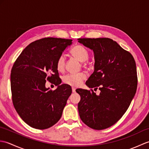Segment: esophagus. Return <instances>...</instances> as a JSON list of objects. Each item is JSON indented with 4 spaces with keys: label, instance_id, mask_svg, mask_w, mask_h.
Instances as JSON below:
<instances>
[{
    "label": "esophagus",
    "instance_id": "obj_1",
    "mask_svg": "<svg viewBox=\"0 0 149 149\" xmlns=\"http://www.w3.org/2000/svg\"><path fill=\"white\" fill-rule=\"evenodd\" d=\"M72 92L73 93H75V88H74V87H72Z\"/></svg>",
    "mask_w": 149,
    "mask_h": 149
}]
</instances>
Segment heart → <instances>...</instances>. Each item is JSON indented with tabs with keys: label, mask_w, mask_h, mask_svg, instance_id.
I'll list each match as a JSON object with an SVG mask.
<instances>
[{
	"label": "heart",
	"mask_w": 149,
	"mask_h": 149,
	"mask_svg": "<svg viewBox=\"0 0 149 149\" xmlns=\"http://www.w3.org/2000/svg\"><path fill=\"white\" fill-rule=\"evenodd\" d=\"M70 54L80 62H85L89 58V52L85 47L81 45H76L70 50ZM86 64H84V65ZM65 67V59L63 56H60L57 59L56 68L59 72H63ZM86 76L84 73L70 74L63 78V83L72 86H79L81 84Z\"/></svg>",
	"instance_id": "obj_1"
}]
</instances>
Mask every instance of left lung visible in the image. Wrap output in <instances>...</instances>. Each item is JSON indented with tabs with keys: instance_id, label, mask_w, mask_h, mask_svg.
<instances>
[{
	"instance_id": "left-lung-1",
	"label": "left lung",
	"mask_w": 149,
	"mask_h": 149,
	"mask_svg": "<svg viewBox=\"0 0 149 149\" xmlns=\"http://www.w3.org/2000/svg\"><path fill=\"white\" fill-rule=\"evenodd\" d=\"M94 53V72L86 82L97 90H76L81 96L79 116L88 127L102 130L115 124L130 106L137 89L136 66L133 56L107 38H79Z\"/></svg>"
}]
</instances>
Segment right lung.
I'll list each match as a JSON object with an SVG mask.
<instances>
[{
  "mask_svg": "<svg viewBox=\"0 0 149 149\" xmlns=\"http://www.w3.org/2000/svg\"><path fill=\"white\" fill-rule=\"evenodd\" d=\"M72 41L56 38L36 40L24 49L13 66V103L20 118L31 127L48 129L61 118L72 88L60 85L56 61ZM46 79L58 86L55 91L45 87Z\"/></svg>",
  "mask_w": 149,
  "mask_h": 149,
  "instance_id": "right-lung-1",
  "label": "right lung"
}]
</instances>
